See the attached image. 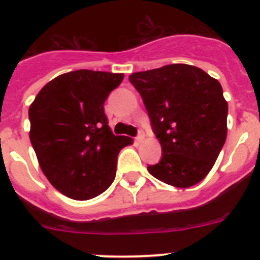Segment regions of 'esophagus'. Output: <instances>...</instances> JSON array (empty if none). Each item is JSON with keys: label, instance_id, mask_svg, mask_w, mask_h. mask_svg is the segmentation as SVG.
<instances>
[{"label": "esophagus", "instance_id": "1", "mask_svg": "<svg viewBox=\"0 0 260 260\" xmlns=\"http://www.w3.org/2000/svg\"><path fill=\"white\" fill-rule=\"evenodd\" d=\"M135 139H137V142H142L144 139V132L143 130H139V133H138V135H137V138H135Z\"/></svg>", "mask_w": 260, "mask_h": 260}]
</instances>
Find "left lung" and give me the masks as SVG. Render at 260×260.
Instances as JSON below:
<instances>
[{
    "instance_id": "obj_1",
    "label": "left lung",
    "mask_w": 260,
    "mask_h": 260,
    "mask_svg": "<svg viewBox=\"0 0 260 260\" xmlns=\"http://www.w3.org/2000/svg\"><path fill=\"white\" fill-rule=\"evenodd\" d=\"M128 80L141 93L161 144V158L148 172L176 187L201 182L226 139L228 103L221 84L185 63L134 73Z\"/></svg>"
}]
</instances>
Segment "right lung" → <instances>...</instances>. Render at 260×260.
<instances>
[{
    "mask_svg": "<svg viewBox=\"0 0 260 260\" xmlns=\"http://www.w3.org/2000/svg\"><path fill=\"white\" fill-rule=\"evenodd\" d=\"M122 79L107 71H70L45 84L29 107V139L39 164L69 198L87 201L104 192L116 177L119 151L133 143L112 133L104 112Z\"/></svg>",
    "mask_w": 260,
    "mask_h": 260,
    "instance_id": "add662e5",
    "label": "right lung"
}]
</instances>
